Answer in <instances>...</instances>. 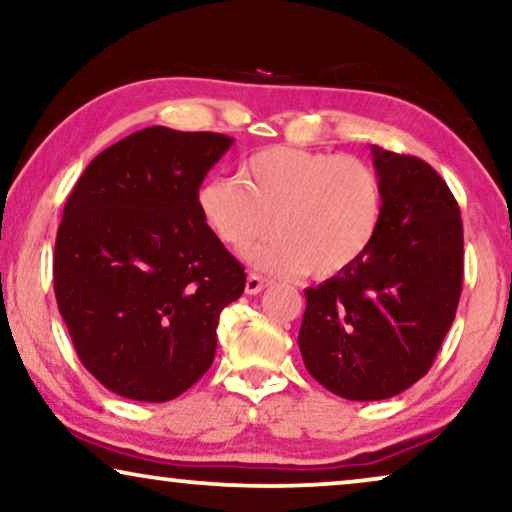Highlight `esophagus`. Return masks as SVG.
Returning <instances> with one entry per match:
<instances>
[{
	"instance_id": "34e87169",
	"label": "esophagus",
	"mask_w": 512,
	"mask_h": 512,
	"mask_svg": "<svg viewBox=\"0 0 512 512\" xmlns=\"http://www.w3.org/2000/svg\"><path fill=\"white\" fill-rule=\"evenodd\" d=\"M265 284H268V279L256 275V272H251L247 277V284H244V291H247L249 296H256V293H261L265 289Z\"/></svg>"
}]
</instances>
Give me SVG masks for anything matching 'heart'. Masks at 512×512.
Here are the masks:
<instances>
[{
  "label": "heart",
  "mask_w": 512,
  "mask_h": 512,
  "mask_svg": "<svg viewBox=\"0 0 512 512\" xmlns=\"http://www.w3.org/2000/svg\"><path fill=\"white\" fill-rule=\"evenodd\" d=\"M198 209L209 230L240 251L277 233L249 254L277 275L326 279L361 261L384 214L380 174L366 160L268 146L242 165L240 179L216 177L200 186Z\"/></svg>",
  "instance_id": "b5f03b06"
}]
</instances>
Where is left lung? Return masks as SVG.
<instances>
[{
    "label": "left lung",
    "mask_w": 512,
    "mask_h": 512,
    "mask_svg": "<svg viewBox=\"0 0 512 512\" xmlns=\"http://www.w3.org/2000/svg\"><path fill=\"white\" fill-rule=\"evenodd\" d=\"M384 188L366 256L305 289L298 347L305 368L347 401H382L429 373L464 282L457 200L424 160L370 146Z\"/></svg>",
    "instance_id": "left-lung-1"
}]
</instances>
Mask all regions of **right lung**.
<instances>
[{
  "label": "right lung",
  "instance_id": "1",
  "mask_svg": "<svg viewBox=\"0 0 512 512\" xmlns=\"http://www.w3.org/2000/svg\"><path fill=\"white\" fill-rule=\"evenodd\" d=\"M230 146L153 125L104 149L69 195L55 300L81 363L118 396L172 401L212 366L221 310L247 275L202 219L198 191Z\"/></svg>",
  "mask_w": 512,
  "mask_h": 512
}]
</instances>
